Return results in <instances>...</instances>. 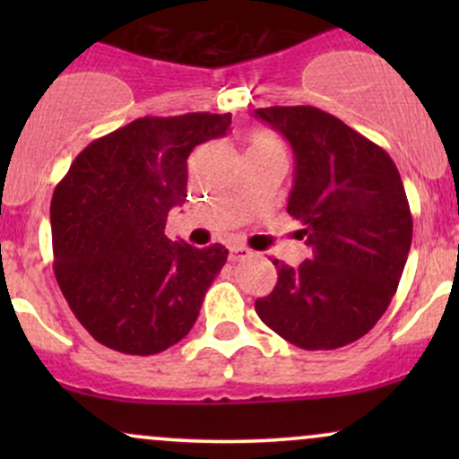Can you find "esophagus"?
I'll return each mask as SVG.
<instances>
[{
	"label": "esophagus",
	"instance_id": "esophagus-1",
	"mask_svg": "<svg viewBox=\"0 0 459 459\" xmlns=\"http://www.w3.org/2000/svg\"><path fill=\"white\" fill-rule=\"evenodd\" d=\"M252 256V250H247V247H244V246H233L230 247V255H229V259L230 261H244V259H250Z\"/></svg>",
	"mask_w": 459,
	"mask_h": 459
}]
</instances>
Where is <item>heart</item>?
<instances>
[{
    "label": "heart",
    "mask_w": 459,
    "mask_h": 459,
    "mask_svg": "<svg viewBox=\"0 0 459 459\" xmlns=\"http://www.w3.org/2000/svg\"><path fill=\"white\" fill-rule=\"evenodd\" d=\"M282 151V144L281 140H276L273 135L265 134V131H255V134L250 135V140H247V151Z\"/></svg>",
    "instance_id": "obj_1"
}]
</instances>
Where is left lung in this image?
Here are the masks:
<instances>
[{"label": "left lung", "instance_id": "left-lung-1", "mask_svg": "<svg viewBox=\"0 0 459 459\" xmlns=\"http://www.w3.org/2000/svg\"><path fill=\"white\" fill-rule=\"evenodd\" d=\"M296 155L287 213L313 259H273L278 282L255 302L263 324L302 350H336L365 336L391 299L412 244V213L382 146L313 105L255 112Z\"/></svg>", "mask_w": 459, "mask_h": 459}]
</instances>
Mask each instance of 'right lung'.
Wrapping results in <instances>:
<instances>
[{
    "label": "right lung",
    "instance_id": "add662e5",
    "mask_svg": "<svg viewBox=\"0 0 459 459\" xmlns=\"http://www.w3.org/2000/svg\"><path fill=\"white\" fill-rule=\"evenodd\" d=\"M230 114L144 116L88 144L51 198L54 272L94 341L160 354L196 324L229 250L163 235L187 198V157L220 138Z\"/></svg>",
    "mask_w": 459,
    "mask_h": 459
}]
</instances>
